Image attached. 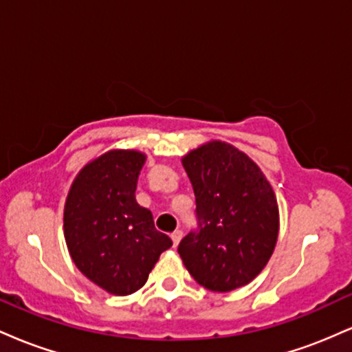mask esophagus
I'll use <instances>...</instances> for the list:
<instances>
[{
    "instance_id": "1",
    "label": "esophagus",
    "mask_w": 352,
    "mask_h": 352,
    "mask_svg": "<svg viewBox=\"0 0 352 352\" xmlns=\"http://www.w3.org/2000/svg\"><path fill=\"white\" fill-rule=\"evenodd\" d=\"M182 235H184V233H182V230H175V232L172 233V241H173V246H177L180 243V240H182Z\"/></svg>"
}]
</instances>
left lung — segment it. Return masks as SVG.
Returning a JSON list of instances; mask_svg holds the SVG:
<instances>
[{
	"label": "left lung",
	"mask_w": 352,
	"mask_h": 352,
	"mask_svg": "<svg viewBox=\"0 0 352 352\" xmlns=\"http://www.w3.org/2000/svg\"><path fill=\"white\" fill-rule=\"evenodd\" d=\"M197 201L199 232L179 245L185 268L210 292L254 280L272 258L280 212L261 168L232 144L210 140L182 157Z\"/></svg>",
	"instance_id": "left-lung-1"
}]
</instances>
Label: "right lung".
<instances>
[{
  "mask_svg": "<svg viewBox=\"0 0 352 352\" xmlns=\"http://www.w3.org/2000/svg\"><path fill=\"white\" fill-rule=\"evenodd\" d=\"M147 155L112 148L80 168L64 205V238L78 270L104 292L125 296L147 281L172 240L135 200Z\"/></svg>",
  "mask_w": 352,
  "mask_h": 352,
  "instance_id": "add662e5",
  "label": "right lung"
}]
</instances>
